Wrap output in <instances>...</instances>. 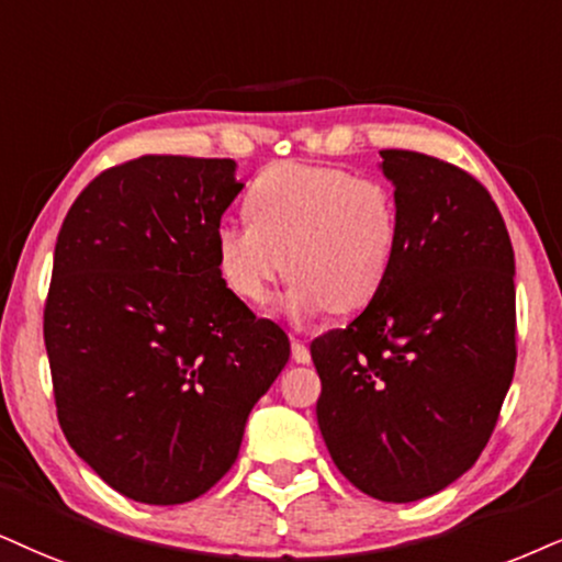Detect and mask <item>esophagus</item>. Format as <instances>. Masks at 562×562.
Returning <instances> with one entry per match:
<instances>
[{
  "mask_svg": "<svg viewBox=\"0 0 562 562\" xmlns=\"http://www.w3.org/2000/svg\"><path fill=\"white\" fill-rule=\"evenodd\" d=\"M292 359L300 364L310 362V349L300 341V338H292Z\"/></svg>",
  "mask_w": 562,
  "mask_h": 562,
  "instance_id": "34e87169",
  "label": "esophagus"
}]
</instances>
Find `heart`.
<instances>
[{
    "instance_id": "heart-1",
    "label": "heart",
    "mask_w": 562,
    "mask_h": 562,
    "mask_svg": "<svg viewBox=\"0 0 562 562\" xmlns=\"http://www.w3.org/2000/svg\"><path fill=\"white\" fill-rule=\"evenodd\" d=\"M247 221L213 228V262L224 286L266 304L294 276L283 310L294 321L330 310L355 315L385 292L398 266L404 224L396 192L336 166L276 164L245 198Z\"/></svg>"
}]
</instances>
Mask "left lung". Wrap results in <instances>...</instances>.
<instances>
[{
  "label": "left lung",
  "mask_w": 562,
  "mask_h": 562,
  "mask_svg": "<svg viewBox=\"0 0 562 562\" xmlns=\"http://www.w3.org/2000/svg\"><path fill=\"white\" fill-rule=\"evenodd\" d=\"M404 224L385 292L310 344L317 425L346 480L385 503L446 490L493 435L516 367L508 228L472 175L380 150Z\"/></svg>",
  "instance_id": "8db88e82"
}]
</instances>
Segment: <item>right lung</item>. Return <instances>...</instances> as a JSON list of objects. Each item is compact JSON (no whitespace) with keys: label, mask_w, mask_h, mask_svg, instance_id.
<instances>
[{"label":"right lung","mask_w":562,"mask_h":562,"mask_svg":"<svg viewBox=\"0 0 562 562\" xmlns=\"http://www.w3.org/2000/svg\"><path fill=\"white\" fill-rule=\"evenodd\" d=\"M232 158L140 156L80 192L54 247L44 341L61 432L109 487L190 503L237 461L289 338L221 281Z\"/></svg>","instance_id":"right-lung-1"}]
</instances>
